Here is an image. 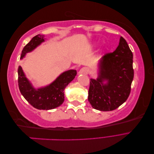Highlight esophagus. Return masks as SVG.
<instances>
[{"mask_svg": "<svg viewBox=\"0 0 154 154\" xmlns=\"http://www.w3.org/2000/svg\"><path fill=\"white\" fill-rule=\"evenodd\" d=\"M88 72V70L87 67H83L82 68L80 71H79V74H87Z\"/></svg>", "mask_w": 154, "mask_h": 154, "instance_id": "esophagus-1", "label": "esophagus"}]
</instances>
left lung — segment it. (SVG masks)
I'll list each match as a JSON object with an SVG mask.
<instances>
[{
    "label": "left lung",
    "instance_id": "left-lung-1",
    "mask_svg": "<svg viewBox=\"0 0 154 154\" xmlns=\"http://www.w3.org/2000/svg\"><path fill=\"white\" fill-rule=\"evenodd\" d=\"M98 67L96 80H90L88 100L94 109L114 110L127 100L134 78L133 54L122 36L114 52L101 58Z\"/></svg>",
    "mask_w": 154,
    "mask_h": 154
}]
</instances>
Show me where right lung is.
Instances as JSON below:
<instances>
[{"mask_svg":"<svg viewBox=\"0 0 154 154\" xmlns=\"http://www.w3.org/2000/svg\"><path fill=\"white\" fill-rule=\"evenodd\" d=\"M44 41V35H37L34 36L23 49L20 59ZM76 74V70L73 69L65 71L49 85L36 89L26 77L21 66H19L18 68V87L22 95L35 108L39 110L53 109L63 103L65 88L74 80Z\"/></svg>","mask_w":154,"mask_h":154,"instance_id":"right-lung-1","label":"right lung"}]
</instances>
